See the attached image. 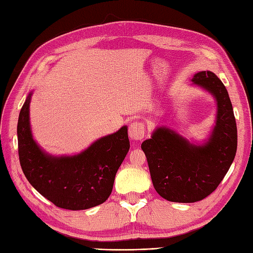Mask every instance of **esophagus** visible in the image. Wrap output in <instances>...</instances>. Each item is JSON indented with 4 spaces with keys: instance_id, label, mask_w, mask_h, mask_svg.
Instances as JSON below:
<instances>
[{
    "instance_id": "esophagus-1",
    "label": "esophagus",
    "mask_w": 253,
    "mask_h": 253,
    "mask_svg": "<svg viewBox=\"0 0 253 253\" xmlns=\"http://www.w3.org/2000/svg\"><path fill=\"white\" fill-rule=\"evenodd\" d=\"M129 137L135 141L142 140L144 137V133H146V126L142 122H135L129 125Z\"/></svg>"
}]
</instances>
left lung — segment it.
Listing matches in <instances>:
<instances>
[{
  "instance_id": "obj_1",
  "label": "left lung",
  "mask_w": 253,
  "mask_h": 253,
  "mask_svg": "<svg viewBox=\"0 0 253 253\" xmlns=\"http://www.w3.org/2000/svg\"><path fill=\"white\" fill-rule=\"evenodd\" d=\"M191 84L216 102L215 125L202 143L191 142L169 127L159 126L141 144L154 189L171 202L200 201L216 189L237 151V126L226 88L215 74L193 75Z\"/></svg>"
}]
</instances>
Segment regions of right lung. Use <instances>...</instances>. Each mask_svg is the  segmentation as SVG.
I'll return each mask as SVG.
<instances>
[{
    "label": "right lung",
    "instance_id": "right-lung-1",
    "mask_svg": "<svg viewBox=\"0 0 253 253\" xmlns=\"http://www.w3.org/2000/svg\"><path fill=\"white\" fill-rule=\"evenodd\" d=\"M32 92L21 107L18 124V155L30 185L56 207L87 210L110 197L117 169L129 151L127 126L101 137L78 154H49L34 139L29 106Z\"/></svg>",
    "mask_w": 253,
    "mask_h": 253
}]
</instances>
